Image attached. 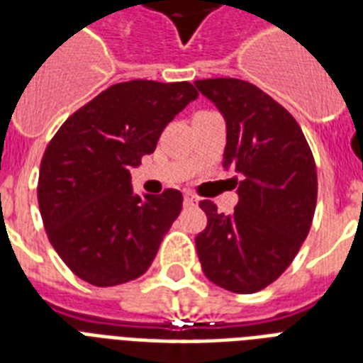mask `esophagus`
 Returning a JSON list of instances; mask_svg holds the SVG:
<instances>
[{"instance_id": "1", "label": "esophagus", "mask_w": 363, "mask_h": 363, "mask_svg": "<svg viewBox=\"0 0 363 363\" xmlns=\"http://www.w3.org/2000/svg\"><path fill=\"white\" fill-rule=\"evenodd\" d=\"M184 205H198V198L194 194L186 192L184 194Z\"/></svg>"}]
</instances>
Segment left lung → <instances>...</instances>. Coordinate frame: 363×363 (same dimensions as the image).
I'll return each mask as SVG.
<instances>
[{"label": "left lung", "mask_w": 363, "mask_h": 363, "mask_svg": "<svg viewBox=\"0 0 363 363\" xmlns=\"http://www.w3.org/2000/svg\"><path fill=\"white\" fill-rule=\"evenodd\" d=\"M226 121V169L239 173L232 215L199 201L207 228L196 248L205 277L235 294H254L286 271L311 230L316 165L309 143L281 104L247 81L194 82Z\"/></svg>", "instance_id": "obj_1"}]
</instances>
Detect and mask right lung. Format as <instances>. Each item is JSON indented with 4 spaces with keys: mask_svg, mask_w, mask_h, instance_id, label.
Returning <instances> with one entry per match:
<instances>
[{
    "mask_svg": "<svg viewBox=\"0 0 363 363\" xmlns=\"http://www.w3.org/2000/svg\"><path fill=\"white\" fill-rule=\"evenodd\" d=\"M196 98L190 82H118L73 113L48 143L39 211L54 250L79 279L116 286L150 267L182 194L137 196L130 171Z\"/></svg>",
    "mask_w": 363,
    "mask_h": 363,
    "instance_id": "obj_1",
    "label": "right lung"
}]
</instances>
